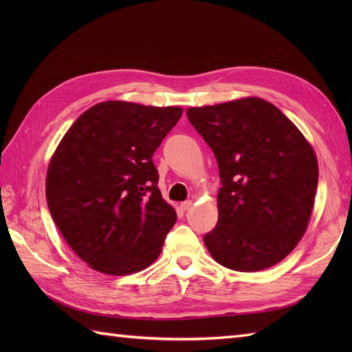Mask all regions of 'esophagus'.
I'll use <instances>...</instances> for the list:
<instances>
[{
  "label": "esophagus",
  "instance_id": "1",
  "mask_svg": "<svg viewBox=\"0 0 352 352\" xmlns=\"http://www.w3.org/2000/svg\"><path fill=\"white\" fill-rule=\"evenodd\" d=\"M192 204H193V203H192L190 199H189V201H184V203H182V204H180L182 210H189V208L192 207Z\"/></svg>",
  "mask_w": 352,
  "mask_h": 352
}]
</instances>
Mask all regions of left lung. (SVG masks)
Returning a JSON list of instances; mask_svg holds the SVG:
<instances>
[{"label":"left lung","instance_id":"8db88e82","mask_svg":"<svg viewBox=\"0 0 352 352\" xmlns=\"http://www.w3.org/2000/svg\"><path fill=\"white\" fill-rule=\"evenodd\" d=\"M188 119L212 148L222 184L218 223L204 234L208 252L241 272L278 263L310 219L319 177L313 148L261 98L190 107Z\"/></svg>","mask_w":352,"mask_h":352}]
</instances>
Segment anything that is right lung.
<instances>
[{"label": "right lung", "mask_w": 352, "mask_h": 352, "mask_svg": "<svg viewBox=\"0 0 352 352\" xmlns=\"http://www.w3.org/2000/svg\"><path fill=\"white\" fill-rule=\"evenodd\" d=\"M182 113L180 107L100 102L57 146L47 172L50 213L95 271L129 275L159 257L177 213L157 186L153 154Z\"/></svg>", "instance_id": "right-lung-1"}]
</instances>
